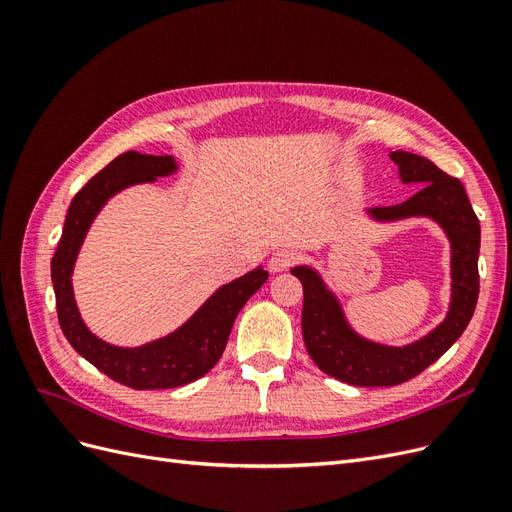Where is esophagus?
Segmentation results:
<instances>
[{
    "label": "esophagus",
    "instance_id": "34e87169",
    "mask_svg": "<svg viewBox=\"0 0 512 512\" xmlns=\"http://www.w3.org/2000/svg\"><path fill=\"white\" fill-rule=\"evenodd\" d=\"M294 260H297V256H294V252L290 250H277L271 254L269 258V271L271 273H280V271H286L294 265Z\"/></svg>",
    "mask_w": 512,
    "mask_h": 512
}]
</instances>
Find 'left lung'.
Wrapping results in <instances>:
<instances>
[{"label":"left lung","mask_w":512,"mask_h":512,"mask_svg":"<svg viewBox=\"0 0 512 512\" xmlns=\"http://www.w3.org/2000/svg\"><path fill=\"white\" fill-rule=\"evenodd\" d=\"M404 183H414L416 192L393 207L367 209L378 222L404 218H431L451 241V307L442 324L418 342L393 348L374 344L356 335L342 305L312 267H294L303 284V342L312 361L335 380L354 386H397L421 374L451 348L476 309L478 299V250L480 224L463 183L423 156L391 151Z\"/></svg>","instance_id":"obj_1"}]
</instances>
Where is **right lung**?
Masks as SVG:
<instances>
[{
	"instance_id": "1",
	"label": "right lung",
	"mask_w": 512,
	"mask_h": 512,
	"mask_svg": "<svg viewBox=\"0 0 512 512\" xmlns=\"http://www.w3.org/2000/svg\"><path fill=\"white\" fill-rule=\"evenodd\" d=\"M175 170L177 162L173 156H147L138 151L121 153L72 198L64 232L51 260L57 318L70 346L108 378L138 391L175 389L205 376L220 361L241 307L269 277L265 269L258 267L239 280L224 284L175 333L138 348L111 346L85 327L74 301L70 277L91 222L106 200L119 190L134 183L156 181Z\"/></svg>"
}]
</instances>
